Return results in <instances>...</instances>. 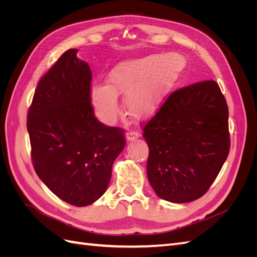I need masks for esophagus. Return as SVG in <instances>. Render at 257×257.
<instances>
[{
  "instance_id": "esophagus-1",
  "label": "esophagus",
  "mask_w": 257,
  "mask_h": 257,
  "mask_svg": "<svg viewBox=\"0 0 257 257\" xmlns=\"http://www.w3.org/2000/svg\"><path fill=\"white\" fill-rule=\"evenodd\" d=\"M141 136V133L137 131H128L126 133V139L127 141H135L136 138Z\"/></svg>"
}]
</instances>
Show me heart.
I'll list each match as a JSON object with an SVG mask.
<instances>
[{
  "instance_id": "obj_1",
  "label": "heart",
  "mask_w": 257,
  "mask_h": 257,
  "mask_svg": "<svg viewBox=\"0 0 257 257\" xmlns=\"http://www.w3.org/2000/svg\"><path fill=\"white\" fill-rule=\"evenodd\" d=\"M184 63L175 53H154L122 62L108 74L107 84L91 88V102L99 119L109 123L124 95L127 111L137 118L151 113L174 87Z\"/></svg>"
}]
</instances>
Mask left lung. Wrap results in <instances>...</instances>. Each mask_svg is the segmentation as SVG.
Returning a JSON list of instances; mask_svg holds the SVG:
<instances>
[{
	"label": "left lung",
	"mask_w": 257,
	"mask_h": 257,
	"mask_svg": "<svg viewBox=\"0 0 257 257\" xmlns=\"http://www.w3.org/2000/svg\"><path fill=\"white\" fill-rule=\"evenodd\" d=\"M149 146L147 176L157 195L189 203L209 190L226 161L228 107L214 80L170 94L144 126Z\"/></svg>",
	"instance_id": "8db88e82"
}]
</instances>
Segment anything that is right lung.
I'll return each mask as SVG.
<instances>
[{
  "label": "right lung",
  "instance_id": "obj_1",
  "mask_svg": "<svg viewBox=\"0 0 257 257\" xmlns=\"http://www.w3.org/2000/svg\"><path fill=\"white\" fill-rule=\"evenodd\" d=\"M77 52L65 51L42 77L27 127L37 176L62 200L84 207L105 193L125 138L124 130L107 126L94 115L92 73Z\"/></svg>",
  "mask_w": 257,
  "mask_h": 257
}]
</instances>
